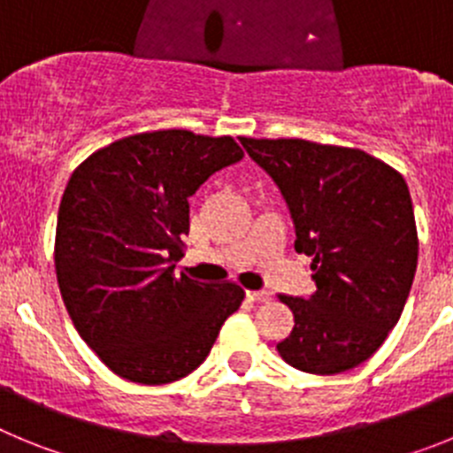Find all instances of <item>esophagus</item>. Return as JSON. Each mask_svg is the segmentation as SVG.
Segmentation results:
<instances>
[{
    "mask_svg": "<svg viewBox=\"0 0 453 453\" xmlns=\"http://www.w3.org/2000/svg\"><path fill=\"white\" fill-rule=\"evenodd\" d=\"M247 297L251 299V302H258V303H267L272 299V295L267 290H250L247 292Z\"/></svg>",
    "mask_w": 453,
    "mask_h": 453,
    "instance_id": "obj_1",
    "label": "esophagus"
}]
</instances>
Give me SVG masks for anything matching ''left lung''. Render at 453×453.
I'll use <instances>...</instances> for the list:
<instances>
[{"label": "left lung", "instance_id": "obj_1", "mask_svg": "<svg viewBox=\"0 0 453 453\" xmlns=\"http://www.w3.org/2000/svg\"><path fill=\"white\" fill-rule=\"evenodd\" d=\"M240 142L281 190L295 250L313 258V295H281L295 326L276 349L308 374L361 365L399 322L413 286L418 229L406 181L361 150L292 138Z\"/></svg>", "mask_w": 453, "mask_h": 453}]
</instances>
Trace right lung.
<instances>
[{"label":"right lung","mask_w":453,"mask_h":453,"mask_svg":"<svg viewBox=\"0 0 453 453\" xmlns=\"http://www.w3.org/2000/svg\"><path fill=\"white\" fill-rule=\"evenodd\" d=\"M234 138L170 129L104 147L74 170L56 224V276L67 313L122 379L177 381L206 361L224 319L245 297L235 283L174 276L188 199L242 161Z\"/></svg>","instance_id":"1"}]
</instances>
